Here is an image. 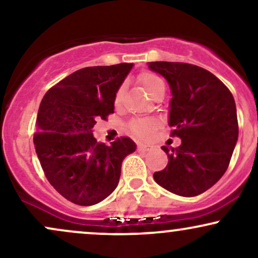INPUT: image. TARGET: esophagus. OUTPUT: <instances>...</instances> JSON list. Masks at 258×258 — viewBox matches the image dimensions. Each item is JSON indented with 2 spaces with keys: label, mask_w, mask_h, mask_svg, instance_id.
Wrapping results in <instances>:
<instances>
[{
  "label": "esophagus",
  "mask_w": 258,
  "mask_h": 258,
  "mask_svg": "<svg viewBox=\"0 0 258 258\" xmlns=\"http://www.w3.org/2000/svg\"><path fill=\"white\" fill-rule=\"evenodd\" d=\"M150 147L149 144H138V150L139 152H148V150L150 149Z\"/></svg>",
  "instance_id": "34e87169"
}]
</instances>
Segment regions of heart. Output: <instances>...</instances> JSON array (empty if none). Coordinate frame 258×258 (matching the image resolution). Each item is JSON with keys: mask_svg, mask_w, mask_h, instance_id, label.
<instances>
[{"mask_svg": "<svg viewBox=\"0 0 258 258\" xmlns=\"http://www.w3.org/2000/svg\"><path fill=\"white\" fill-rule=\"evenodd\" d=\"M139 84L142 85L143 90L149 94L150 97H153V94L159 90L160 87L165 86L164 81L159 78L155 74L146 72L141 74V76L138 78ZM123 99V87H120L117 90L116 94H115L114 103L116 106H120ZM159 127V122L154 119H135L130 123V130L133 135H136L137 137L142 139H149L152 138L155 133L156 130Z\"/></svg>", "mask_w": 258, "mask_h": 258, "instance_id": "b5f03b06", "label": "heart"}]
</instances>
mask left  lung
<instances>
[{
  "mask_svg": "<svg viewBox=\"0 0 258 258\" xmlns=\"http://www.w3.org/2000/svg\"><path fill=\"white\" fill-rule=\"evenodd\" d=\"M148 68L170 85L168 125L182 141L177 148L161 147L168 164L154 179L171 193L197 197L220 180L232 158L239 135L233 94L197 65L150 61Z\"/></svg>",
  "mask_w": 258,
  "mask_h": 258,
  "instance_id": "obj_1",
  "label": "left lung"
}]
</instances>
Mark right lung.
I'll return each mask as SVG.
<instances>
[{"label": "right lung", "mask_w": 258, "mask_h": 258, "mask_svg": "<svg viewBox=\"0 0 258 258\" xmlns=\"http://www.w3.org/2000/svg\"><path fill=\"white\" fill-rule=\"evenodd\" d=\"M132 63L88 67L49 88L38 109L34 144L48 182L65 199L91 206L119 183L121 165L136 143L117 138L110 146L93 137L97 120L114 112L115 94Z\"/></svg>", "instance_id": "add662e5"}]
</instances>
